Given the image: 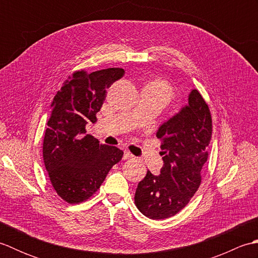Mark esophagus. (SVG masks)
<instances>
[{
    "label": "esophagus",
    "instance_id": "esophagus-1",
    "mask_svg": "<svg viewBox=\"0 0 258 258\" xmlns=\"http://www.w3.org/2000/svg\"><path fill=\"white\" fill-rule=\"evenodd\" d=\"M134 156L131 154L128 151H125L124 152V155H123V160H130V158H133Z\"/></svg>",
    "mask_w": 258,
    "mask_h": 258
}]
</instances>
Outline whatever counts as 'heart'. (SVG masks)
I'll return each mask as SVG.
<instances>
[{
    "label": "heart",
    "mask_w": 258,
    "mask_h": 258,
    "mask_svg": "<svg viewBox=\"0 0 258 258\" xmlns=\"http://www.w3.org/2000/svg\"><path fill=\"white\" fill-rule=\"evenodd\" d=\"M143 90L151 93L162 106H165L173 100L174 90L172 85L162 79H155L150 81L143 87Z\"/></svg>",
    "instance_id": "heart-1"
}]
</instances>
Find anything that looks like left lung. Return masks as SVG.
Segmentation results:
<instances>
[{
    "label": "left lung",
    "mask_w": 258,
    "mask_h": 258,
    "mask_svg": "<svg viewBox=\"0 0 258 258\" xmlns=\"http://www.w3.org/2000/svg\"><path fill=\"white\" fill-rule=\"evenodd\" d=\"M162 141L164 165L160 175L147 171L135 191V205L152 220L174 216L188 204L202 182L208 158L212 116L201 93L193 90L188 105L162 124L156 133Z\"/></svg>",
    "instance_id": "obj_1"
}]
</instances>
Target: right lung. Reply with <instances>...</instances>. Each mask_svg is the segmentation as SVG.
I'll list each match as a JSON object with an SVG mask.
<instances>
[{
  "instance_id": "right-lung-1",
  "label": "right lung",
  "mask_w": 258,
  "mask_h": 258,
  "mask_svg": "<svg viewBox=\"0 0 258 258\" xmlns=\"http://www.w3.org/2000/svg\"><path fill=\"white\" fill-rule=\"evenodd\" d=\"M124 73L119 68L92 73L76 71L54 96L43 141V160L54 189L69 204L89 200L109 169L122 160L123 151L100 144L94 136L85 134V126L96 122L106 89Z\"/></svg>"
}]
</instances>
